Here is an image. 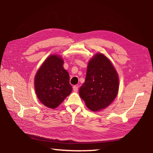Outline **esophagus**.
I'll return each mask as SVG.
<instances>
[{
	"instance_id": "esophagus-1",
	"label": "esophagus",
	"mask_w": 153,
	"mask_h": 153,
	"mask_svg": "<svg viewBox=\"0 0 153 153\" xmlns=\"http://www.w3.org/2000/svg\"><path fill=\"white\" fill-rule=\"evenodd\" d=\"M73 90H74V92H77V91H78V87L76 86V85H74L73 87Z\"/></svg>"
}]
</instances>
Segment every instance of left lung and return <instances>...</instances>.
Returning <instances> with one entry per match:
<instances>
[{
    "label": "left lung",
    "mask_w": 153,
    "mask_h": 153,
    "mask_svg": "<svg viewBox=\"0 0 153 153\" xmlns=\"http://www.w3.org/2000/svg\"><path fill=\"white\" fill-rule=\"evenodd\" d=\"M118 76L110 61L97 54L89 61L85 81L79 88V96L92 111L106 108L118 94Z\"/></svg>",
    "instance_id": "left-lung-1"
}]
</instances>
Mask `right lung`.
Returning <instances> with one entry per match:
<instances>
[{
    "label": "right lung",
    "mask_w": 153,
    "mask_h": 153,
    "mask_svg": "<svg viewBox=\"0 0 153 153\" xmlns=\"http://www.w3.org/2000/svg\"><path fill=\"white\" fill-rule=\"evenodd\" d=\"M63 64L62 58L51 55L42 64L35 76L37 96L48 108H56L72 91L69 74L64 68Z\"/></svg>",
    "instance_id": "right-lung-1"
}]
</instances>
